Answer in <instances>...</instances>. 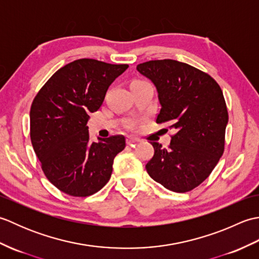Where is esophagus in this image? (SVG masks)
<instances>
[{"mask_svg":"<svg viewBox=\"0 0 259 259\" xmlns=\"http://www.w3.org/2000/svg\"><path fill=\"white\" fill-rule=\"evenodd\" d=\"M125 141H126V145H128V146H135L137 142H139L138 139L133 138V137H126Z\"/></svg>","mask_w":259,"mask_h":259,"instance_id":"34e87169","label":"esophagus"}]
</instances>
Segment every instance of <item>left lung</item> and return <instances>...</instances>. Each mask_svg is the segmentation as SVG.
<instances>
[{
    "label": "left lung",
    "mask_w": 259,
    "mask_h": 259,
    "mask_svg": "<svg viewBox=\"0 0 259 259\" xmlns=\"http://www.w3.org/2000/svg\"><path fill=\"white\" fill-rule=\"evenodd\" d=\"M155 84L161 109L156 122L176 134L168 148L151 142L155 155L146 164L150 177L175 192L199 186L223 156L228 112L221 87L210 75L176 60L137 65Z\"/></svg>",
    "instance_id": "1"
}]
</instances>
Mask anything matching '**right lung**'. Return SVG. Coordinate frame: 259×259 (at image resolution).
Listing matches in <instances>:
<instances>
[{"mask_svg": "<svg viewBox=\"0 0 259 259\" xmlns=\"http://www.w3.org/2000/svg\"><path fill=\"white\" fill-rule=\"evenodd\" d=\"M128 67L75 60L59 69L32 102L33 149L47 178L65 194L93 195L111 177L113 159L125 147L124 137L91 142L87 123L101 107L108 88Z\"/></svg>", "mask_w": 259, "mask_h": 259, "instance_id": "add662e5", "label": "right lung"}]
</instances>
